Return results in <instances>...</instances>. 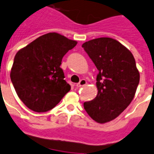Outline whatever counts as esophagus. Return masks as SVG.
<instances>
[{"label": "esophagus", "mask_w": 154, "mask_h": 154, "mask_svg": "<svg viewBox=\"0 0 154 154\" xmlns=\"http://www.w3.org/2000/svg\"><path fill=\"white\" fill-rule=\"evenodd\" d=\"M86 84V79H82L80 80L79 82V83H77L75 86H76V87H77V88H79V87H81V86H85Z\"/></svg>", "instance_id": "1"}]
</instances>
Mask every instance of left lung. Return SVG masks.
<instances>
[{
	"instance_id": "1",
	"label": "left lung",
	"mask_w": 154,
	"mask_h": 154,
	"mask_svg": "<svg viewBox=\"0 0 154 154\" xmlns=\"http://www.w3.org/2000/svg\"><path fill=\"white\" fill-rule=\"evenodd\" d=\"M98 70L97 94L84 102L88 115L99 124L118 117L134 98L140 74L131 52L111 38H98L82 45Z\"/></svg>"
}]
</instances>
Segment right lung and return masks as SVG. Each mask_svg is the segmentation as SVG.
Listing matches in <instances>:
<instances>
[{"mask_svg": "<svg viewBox=\"0 0 154 154\" xmlns=\"http://www.w3.org/2000/svg\"><path fill=\"white\" fill-rule=\"evenodd\" d=\"M76 45V41L52 32L17 52L10 77L18 97L28 109L49 111L71 90L60 66L63 56Z\"/></svg>", "mask_w": 154, "mask_h": 154, "instance_id": "obj_1", "label": "right lung"}]
</instances>
